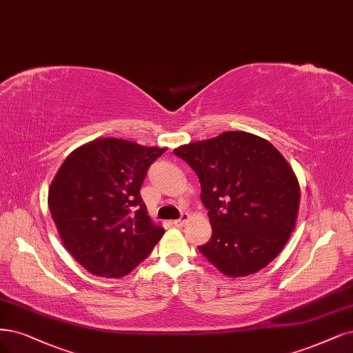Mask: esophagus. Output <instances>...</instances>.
Listing matches in <instances>:
<instances>
[{"label":"esophagus","instance_id":"34e87169","mask_svg":"<svg viewBox=\"0 0 353 353\" xmlns=\"http://www.w3.org/2000/svg\"><path fill=\"white\" fill-rule=\"evenodd\" d=\"M188 219H190V214H188V213H182L179 219H176V221H174V222H172V225H175V226L181 228V226H184V225L187 223Z\"/></svg>","mask_w":353,"mask_h":353}]
</instances>
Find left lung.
Here are the masks:
<instances>
[{
	"mask_svg": "<svg viewBox=\"0 0 353 353\" xmlns=\"http://www.w3.org/2000/svg\"><path fill=\"white\" fill-rule=\"evenodd\" d=\"M174 153L197 174L212 238L199 250L229 277L273 261L294 232L299 182L272 143L245 131L179 145Z\"/></svg>",
	"mask_w": 353,
	"mask_h": 353,
	"instance_id": "obj_1",
	"label": "left lung"
}]
</instances>
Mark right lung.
Listing matches in <instances>:
<instances>
[{
    "label": "right lung",
    "mask_w": 353,
    "mask_h": 353,
    "mask_svg": "<svg viewBox=\"0 0 353 353\" xmlns=\"http://www.w3.org/2000/svg\"><path fill=\"white\" fill-rule=\"evenodd\" d=\"M165 152L98 139L71 152L58 169L48 205L67 251L89 273L127 276L165 234L140 196L149 166Z\"/></svg>",
    "instance_id": "add662e5"
}]
</instances>
